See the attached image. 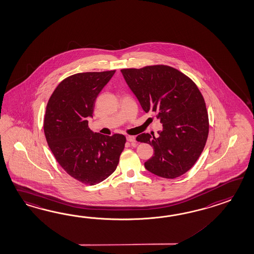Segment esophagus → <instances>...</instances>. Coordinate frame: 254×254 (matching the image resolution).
<instances>
[{
    "label": "esophagus",
    "mask_w": 254,
    "mask_h": 254,
    "mask_svg": "<svg viewBox=\"0 0 254 254\" xmlns=\"http://www.w3.org/2000/svg\"><path fill=\"white\" fill-rule=\"evenodd\" d=\"M126 139H127V141H128V142H135V137H134V136H127V137H126Z\"/></svg>",
    "instance_id": "esophagus-1"
}]
</instances>
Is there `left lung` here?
I'll use <instances>...</instances> for the list:
<instances>
[{
    "instance_id": "left-lung-1",
    "label": "left lung",
    "mask_w": 254,
    "mask_h": 254,
    "mask_svg": "<svg viewBox=\"0 0 254 254\" xmlns=\"http://www.w3.org/2000/svg\"><path fill=\"white\" fill-rule=\"evenodd\" d=\"M121 72L142 110L155 113L163 124L157 138L149 133L136 137L154 150L145 168L164 178L182 176L195 165L208 135V115L199 89L182 72L168 65Z\"/></svg>"
}]
</instances>
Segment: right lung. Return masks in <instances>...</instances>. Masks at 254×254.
Segmentation results:
<instances>
[{
	"mask_svg": "<svg viewBox=\"0 0 254 254\" xmlns=\"http://www.w3.org/2000/svg\"><path fill=\"white\" fill-rule=\"evenodd\" d=\"M115 70L77 73L59 83L47 105L46 139L59 165L87 185L101 183L115 171L126 138L89 128L95 101Z\"/></svg>",
	"mask_w": 254,
	"mask_h": 254,
	"instance_id": "obj_1",
	"label": "right lung"
}]
</instances>
